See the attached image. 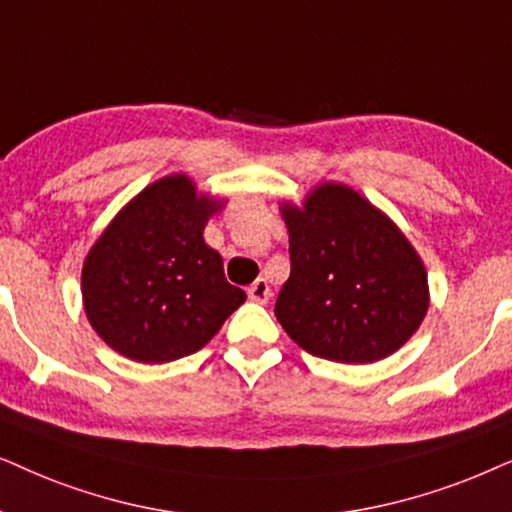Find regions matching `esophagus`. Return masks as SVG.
<instances>
[{"instance_id":"esophagus-1","label":"esophagus","mask_w":512,"mask_h":512,"mask_svg":"<svg viewBox=\"0 0 512 512\" xmlns=\"http://www.w3.org/2000/svg\"><path fill=\"white\" fill-rule=\"evenodd\" d=\"M248 297H250V302L267 304L269 299H271V288H269V283L264 281V278H257V281L252 283L250 288H248Z\"/></svg>"}]
</instances>
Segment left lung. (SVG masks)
Listing matches in <instances>:
<instances>
[{"instance_id":"left-lung-1","label":"left lung","mask_w":512,"mask_h":512,"mask_svg":"<svg viewBox=\"0 0 512 512\" xmlns=\"http://www.w3.org/2000/svg\"><path fill=\"white\" fill-rule=\"evenodd\" d=\"M290 236V278L276 318L311 356L346 365L388 358L424 323V260L398 224L342 182L278 203Z\"/></svg>"}]
</instances>
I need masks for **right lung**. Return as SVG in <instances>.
I'll use <instances>...</instances> for the list:
<instances>
[{
    "mask_svg": "<svg viewBox=\"0 0 512 512\" xmlns=\"http://www.w3.org/2000/svg\"><path fill=\"white\" fill-rule=\"evenodd\" d=\"M224 203L199 192L187 173H173L135 194L102 229L81 269V299L109 349L149 365L192 356L245 302L203 238Z\"/></svg>",
    "mask_w": 512,
    "mask_h": 512,
    "instance_id": "add662e5",
    "label": "right lung"
}]
</instances>
